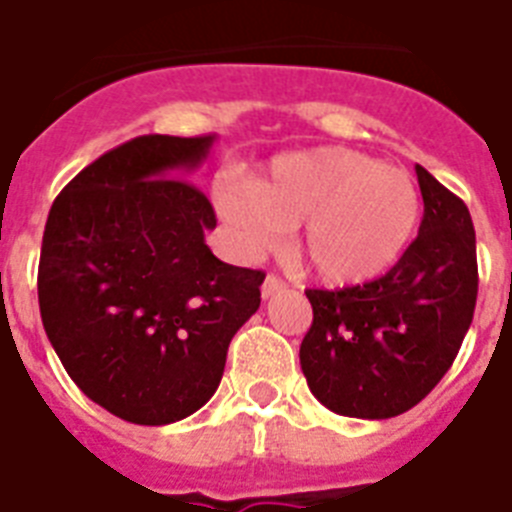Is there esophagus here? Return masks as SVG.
<instances>
[{
  "mask_svg": "<svg viewBox=\"0 0 512 512\" xmlns=\"http://www.w3.org/2000/svg\"><path fill=\"white\" fill-rule=\"evenodd\" d=\"M283 289H286V283H283L276 273H268L263 281V299H270V296L278 294V291H283Z\"/></svg>",
  "mask_w": 512,
  "mask_h": 512,
  "instance_id": "obj_1",
  "label": "esophagus"
}]
</instances>
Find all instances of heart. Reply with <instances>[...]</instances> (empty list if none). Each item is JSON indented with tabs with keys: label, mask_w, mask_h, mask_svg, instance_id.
Segmentation results:
<instances>
[{
	"label": "heart",
	"mask_w": 512,
	"mask_h": 512,
	"mask_svg": "<svg viewBox=\"0 0 512 512\" xmlns=\"http://www.w3.org/2000/svg\"><path fill=\"white\" fill-rule=\"evenodd\" d=\"M216 205L239 244L263 252L296 229V257L328 286L385 276L409 249L422 195L409 171L343 148H315L270 163L260 179L221 184Z\"/></svg>",
	"instance_id": "1"
}]
</instances>
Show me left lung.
<instances>
[{
	"mask_svg": "<svg viewBox=\"0 0 512 512\" xmlns=\"http://www.w3.org/2000/svg\"><path fill=\"white\" fill-rule=\"evenodd\" d=\"M419 236L385 276L346 289H307L312 325L299 349L322 406L356 419L414 409L453 364L474 320L479 270L471 213L416 166Z\"/></svg>",
	"mask_w": 512,
	"mask_h": 512,
	"instance_id": "1",
	"label": "left lung"
}]
</instances>
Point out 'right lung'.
Returning a JSON list of instances; mask_svg holds the SVG:
<instances>
[{
    "label": "right lung",
    "mask_w": 512,
    "mask_h": 512,
    "mask_svg": "<svg viewBox=\"0 0 512 512\" xmlns=\"http://www.w3.org/2000/svg\"><path fill=\"white\" fill-rule=\"evenodd\" d=\"M213 140H127L49 210L38 263L46 336L77 388L124 422L161 427L205 406L231 338L260 307L265 273L210 252L216 210L176 176Z\"/></svg>",
    "instance_id": "right-lung-1"
}]
</instances>
